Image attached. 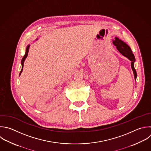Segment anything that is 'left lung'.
<instances>
[{
	"instance_id": "1",
	"label": "left lung",
	"mask_w": 151,
	"mask_h": 151,
	"mask_svg": "<svg viewBox=\"0 0 151 151\" xmlns=\"http://www.w3.org/2000/svg\"><path fill=\"white\" fill-rule=\"evenodd\" d=\"M113 44L116 47L117 50L125 57L127 58L131 61V68L132 69L134 80H136L137 73L134 67V63L135 61V58L132 53V51L129 46L124 42L123 41L120 40L117 37H115L114 40H113Z\"/></svg>"
}]
</instances>
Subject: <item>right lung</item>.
<instances>
[{
    "instance_id": "add662e5",
    "label": "right lung",
    "mask_w": 151,
    "mask_h": 151,
    "mask_svg": "<svg viewBox=\"0 0 151 151\" xmlns=\"http://www.w3.org/2000/svg\"><path fill=\"white\" fill-rule=\"evenodd\" d=\"M38 39L36 40V41H37ZM29 47H30V45H28L27 47V48H26V52H25V54L24 55V57L22 58V60H21V65H22V69H21V71L19 73V76L21 74L22 72V70H23V67H24V62H25V59L27 58V56H28V51H29Z\"/></svg>"
}]
</instances>
